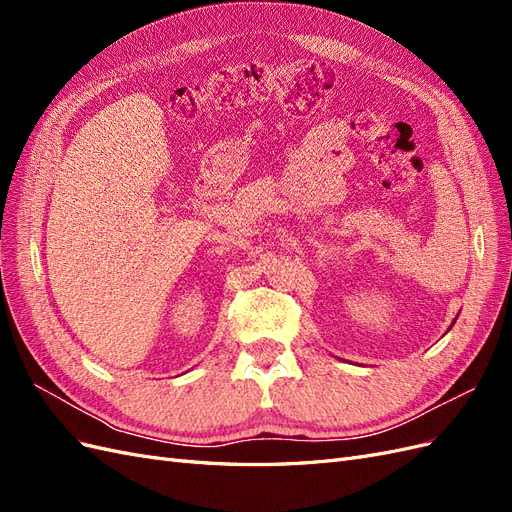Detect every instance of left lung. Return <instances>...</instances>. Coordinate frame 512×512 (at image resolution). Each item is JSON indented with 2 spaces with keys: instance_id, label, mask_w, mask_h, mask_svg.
<instances>
[{
  "instance_id": "8db88e82",
  "label": "left lung",
  "mask_w": 512,
  "mask_h": 512,
  "mask_svg": "<svg viewBox=\"0 0 512 512\" xmlns=\"http://www.w3.org/2000/svg\"><path fill=\"white\" fill-rule=\"evenodd\" d=\"M455 320H457V318H455ZM453 324H455V322H453Z\"/></svg>"
}]
</instances>
